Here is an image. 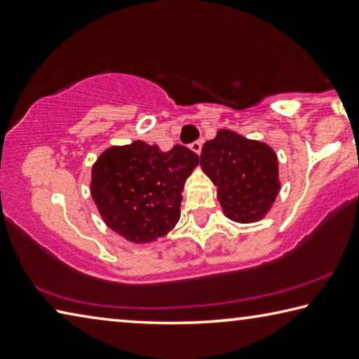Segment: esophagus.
Listing matches in <instances>:
<instances>
[{
  "label": "esophagus",
  "mask_w": 359,
  "mask_h": 359,
  "mask_svg": "<svg viewBox=\"0 0 359 359\" xmlns=\"http://www.w3.org/2000/svg\"><path fill=\"white\" fill-rule=\"evenodd\" d=\"M201 147H203V142L201 141H194L190 144V149L194 151V154H201Z\"/></svg>",
  "instance_id": "1"
}]
</instances>
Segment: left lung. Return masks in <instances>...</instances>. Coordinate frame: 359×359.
Masks as SVG:
<instances>
[{"instance_id":"8db88e82","label":"left lung","mask_w":359,"mask_h":359,"mask_svg":"<svg viewBox=\"0 0 359 359\" xmlns=\"http://www.w3.org/2000/svg\"><path fill=\"white\" fill-rule=\"evenodd\" d=\"M199 163L217 187L224 215L234 222L261 220L280 190L274 150L233 131L220 130L205 142Z\"/></svg>"}]
</instances>
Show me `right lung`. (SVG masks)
I'll list each match as a JSON object with an SVG mask.
<instances>
[{
  "label": "right lung",
  "mask_w": 359,
  "mask_h": 359,
  "mask_svg": "<svg viewBox=\"0 0 359 359\" xmlns=\"http://www.w3.org/2000/svg\"><path fill=\"white\" fill-rule=\"evenodd\" d=\"M198 155L184 145L161 151L136 141L111 147L95 163L92 196L102 220L135 244L163 238L180 218L185 179Z\"/></svg>",
  "instance_id": "right-lung-1"
}]
</instances>
